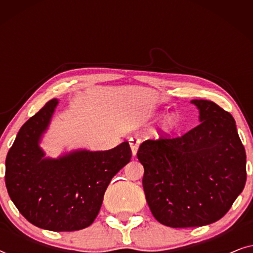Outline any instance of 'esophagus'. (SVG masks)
Instances as JSON below:
<instances>
[{"label":"esophagus","mask_w":253,"mask_h":253,"mask_svg":"<svg viewBox=\"0 0 253 253\" xmlns=\"http://www.w3.org/2000/svg\"><path fill=\"white\" fill-rule=\"evenodd\" d=\"M129 144H130L131 151H132V155L133 157H136L138 147H139V145H140V139H138V138H131V139L129 140Z\"/></svg>","instance_id":"obj_1"}]
</instances>
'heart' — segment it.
I'll return each mask as SVG.
<instances>
[{
  "label": "heart",
  "instance_id": "b5f03b06",
  "mask_svg": "<svg viewBox=\"0 0 253 253\" xmlns=\"http://www.w3.org/2000/svg\"><path fill=\"white\" fill-rule=\"evenodd\" d=\"M175 124H176V117L175 116H172V115H169V116H167L165 119V121H164V129L165 130H171L172 127L175 126Z\"/></svg>",
  "mask_w": 253,
  "mask_h": 253
}]
</instances>
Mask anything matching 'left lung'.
<instances>
[{"instance_id": "8db88e82", "label": "left lung", "mask_w": 253, "mask_h": 253, "mask_svg": "<svg viewBox=\"0 0 253 253\" xmlns=\"http://www.w3.org/2000/svg\"><path fill=\"white\" fill-rule=\"evenodd\" d=\"M191 103L199 126L181 137L145 140L137 152L148 207L172 228L220 220L247 182V155L234 117L209 100Z\"/></svg>"}]
</instances>
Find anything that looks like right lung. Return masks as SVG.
Here are the masks:
<instances>
[{"mask_svg": "<svg viewBox=\"0 0 253 253\" xmlns=\"http://www.w3.org/2000/svg\"><path fill=\"white\" fill-rule=\"evenodd\" d=\"M57 105V99L48 101L20 127L5 159V185L29 222L74 231L95 220L107 186L130 162L131 148L124 141L108 151L76 150L47 158L40 141Z\"/></svg>", "mask_w": 253, "mask_h": 253, "instance_id": "1", "label": "right lung"}]
</instances>
